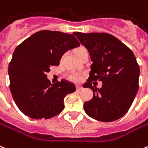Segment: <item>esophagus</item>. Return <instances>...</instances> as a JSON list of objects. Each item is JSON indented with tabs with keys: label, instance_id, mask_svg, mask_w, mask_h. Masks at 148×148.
<instances>
[{
	"label": "esophagus",
	"instance_id": "obj_1",
	"mask_svg": "<svg viewBox=\"0 0 148 148\" xmlns=\"http://www.w3.org/2000/svg\"><path fill=\"white\" fill-rule=\"evenodd\" d=\"M82 86H80V85H77L76 86V89H77V91H81V90H82Z\"/></svg>",
	"mask_w": 148,
	"mask_h": 148
}]
</instances>
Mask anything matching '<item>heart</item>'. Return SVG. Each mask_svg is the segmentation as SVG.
<instances>
[{
  "label": "heart",
  "mask_w": 148,
  "mask_h": 148,
  "mask_svg": "<svg viewBox=\"0 0 148 148\" xmlns=\"http://www.w3.org/2000/svg\"><path fill=\"white\" fill-rule=\"evenodd\" d=\"M87 52H88V50L84 47H79L75 49V53L78 58H80L84 53H87ZM68 79L73 82H79L82 80V76L78 74H71L69 75Z\"/></svg>",
  "instance_id": "b5f03b06"
}]
</instances>
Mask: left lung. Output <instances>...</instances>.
<instances>
[{"label":"left lung","instance_id":"8db88e82","mask_svg":"<svg viewBox=\"0 0 148 148\" xmlns=\"http://www.w3.org/2000/svg\"><path fill=\"white\" fill-rule=\"evenodd\" d=\"M88 50L91 60L89 77L83 85L93 92L84 102L87 115L101 122H112L126 114L139 88L140 67L134 53L116 37L106 32H74ZM101 80L97 89L92 81Z\"/></svg>","mask_w":148,"mask_h":148}]
</instances>
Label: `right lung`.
I'll return each mask as SVG.
<instances>
[{
	"label": "right lung",
	"instance_id": "add662e5",
	"mask_svg": "<svg viewBox=\"0 0 148 148\" xmlns=\"http://www.w3.org/2000/svg\"><path fill=\"white\" fill-rule=\"evenodd\" d=\"M80 46L71 34L42 30L14 49L9 63L10 90L20 111L32 119H49L60 113L66 95L76 91L73 83L62 79L51 84L47 73L60 64L61 56Z\"/></svg>",
	"mask_w": 148,
	"mask_h": 148
}]
</instances>
